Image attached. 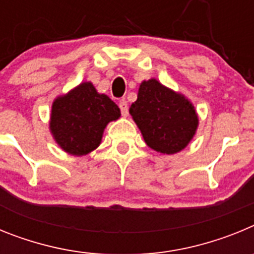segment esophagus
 Here are the masks:
<instances>
[{
	"label": "esophagus",
	"mask_w": 254,
	"mask_h": 254,
	"mask_svg": "<svg viewBox=\"0 0 254 254\" xmlns=\"http://www.w3.org/2000/svg\"><path fill=\"white\" fill-rule=\"evenodd\" d=\"M120 109H121V113H122L123 117H126L127 114H128V104H127V102H126L125 99H122L120 102Z\"/></svg>",
	"instance_id": "esophagus-1"
}]
</instances>
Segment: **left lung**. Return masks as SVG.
<instances>
[{
    "instance_id": "left-lung-1",
    "label": "left lung",
    "mask_w": 254,
    "mask_h": 254,
    "mask_svg": "<svg viewBox=\"0 0 254 254\" xmlns=\"http://www.w3.org/2000/svg\"><path fill=\"white\" fill-rule=\"evenodd\" d=\"M129 113L147 146L161 154H176L185 149L198 125L193 105L155 78L140 85L137 100L132 103Z\"/></svg>"
}]
</instances>
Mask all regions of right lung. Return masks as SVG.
Masks as SVG:
<instances>
[{
  "label": "right lung",
  "instance_id": "1",
  "mask_svg": "<svg viewBox=\"0 0 254 254\" xmlns=\"http://www.w3.org/2000/svg\"><path fill=\"white\" fill-rule=\"evenodd\" d=\"M120 116L113 100L96 93L91 82H84L55 100L51 131L64 151L80 156L99 146L105 126Z\"/></svg>",
  "mask_w": 254,
  "mask_h": 254
}]
</instances>
